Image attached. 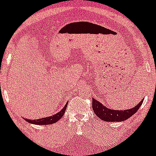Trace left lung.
<instances>
[{
	"mask_svg": "<svg viewBox=\"0 0 156 156\" xmlns=\"http://www.w3.org/2000/svg\"><path fill=\"white\" fill-rule=\"evenodd\" d=\"M142 100L138 104L129 110H113L101 104L94 98L92 99V108L94 112L101 120L107 122H121L127 120L139 110L143 104Z\"/></svg>",
	"mask_w": 156,
	"mask_h": 156,
	"instance_id": "8db88e82",
	"label": "left lung"
}]
</instances>
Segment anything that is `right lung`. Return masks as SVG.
<instances>
[{
    "mask_svg": "<svg viewBox=\"0 0 156 156\" xmlns=\"http://www.w3.org/2000/svg\"><path fill=\"white\" fill-rule=\"evenodd\" d=\"M68 103L65 105V107L60 110L58 113H55V114L52 115V116H47V117H43V118L38 119V120H29V119H25L26 121L29 122L30 123L36 125H49L52 124V123H56L58 120H59L64 115L65 112L66 110V107H67Z\"/></svg>",
    "mask_w": 156,
    "mask_h": 156,
    "instance_id": "obj_1",
    "label": "right lung"
}]
</instances>
